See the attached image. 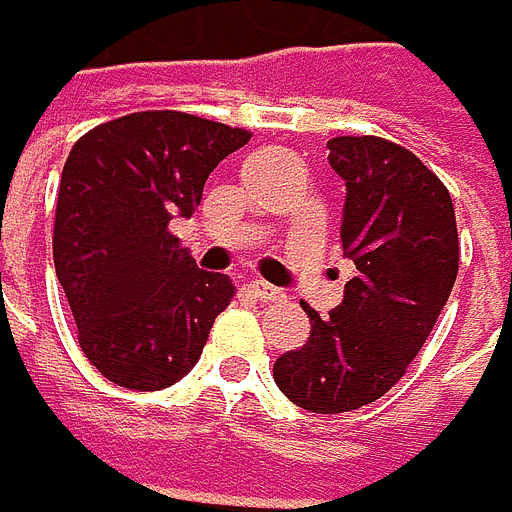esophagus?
<instances>
[{"label":"esophagus","instance_id":"obj_1","mask_svg":"<svg viewBox=\"0 0 512 512\" xmlns=\"http://www.w3.org/2000/svg\"><path fill=\"white\" fill-rule=\"evenodd\" d=\"M250 293H253L256 299H262V302H279V299H285V290L267 285V282H253V285H250Z\"/></svg>","mask_w":512,"mask_h":512}]
</instances>
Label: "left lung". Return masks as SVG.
<instances>
[{
	"mask_svg": "<svg viewBox=\"0 0 512 512\" xmlns=\"http://www.w3.org/2000/svg\"><path fill=\"white\" fill-rule=\"evenodd\" d=\"M330 168L344 179L342 247L356 265L330 316L273 364L287 399L310 413H347L382 399L436 325L459 273L453 199L410 150L379 136H336Z\"/></svg>",
	"mask_w": 512,
	"mask_h": 512,
	"instance_id": "obj_1",
	"label": "left lung"
}]
</instances>
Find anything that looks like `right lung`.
<instances>
[{
  "instance_id": "1",
  "label": "right lung",
  "mask_w": 512,
  "mask_h": 512,
  "mask_svg": "<svg viewBox=\"0 0 512 512\" xmlns=\"http://www.w3.org/2000/svg\"><path fill=\"white\" fill-rule=\"evenodd\" d=\"M250 142L182 110H142L70 150L53 222V265L79 347L113 384L162 390L199 362L236 287L199 270L168 230L202 202L207 176Z\"/></svg>"
}]
</instances>
